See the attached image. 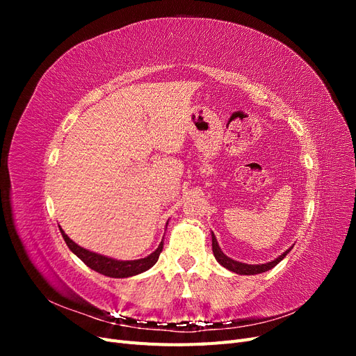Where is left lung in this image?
Listing matches in <instances>:
<instances>
[{"label": "left lung", "instance_id": "1", "mask_svg": "<svg viewBox=\"0 0 356 356\" xmlns=\"http://www.w3.org/2000/svg\"><path fill=\"white\" fill-rule=\"evenodd\" d=\"M211 236H212V251H213L215 260H217L222 267L227 268V270L234 272V273H238V275H258V273H263V272L270 270V268H273L277 263H281L284 258H285V255L291 250H293V246L288 248V250L284 254H281L277 258H275V260L268 261V263H264V264H246V263L236 261V260H233V258L225 255L221 251V248H220V245L217 242V238H215V234L212 232H211Z\"/></svg>", "mask_w": 356, "mask_h": 356}]
</instances>
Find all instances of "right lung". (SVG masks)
I'll list each match as a JSON object with an SVG mask.
<instances>
[{"label": "right lung", "mask_w": 356, "mask_h": 356, "mask_svg": "<svg viewBox=\"0 0 356 356\" xmlns=\"http://www.w3.org/2000/svg\"><path fill=\"white\" fill-rule=\"evenodd\" d=\"M166 227H168V222H166ZM59 230L70 250L77 255L86 266L90 267L92 270L108 277H131L148 270V268H152L157 263L159 255L161 250H163V241H161L157 250L145 258H139V260H126V261L115 260V258L105 257V255L86 250V248H81L80 245H77L72 239L68 238V234L60 229V225H59Z\"/></svg>", "instance_id": "obj_1"}]
</instances>
